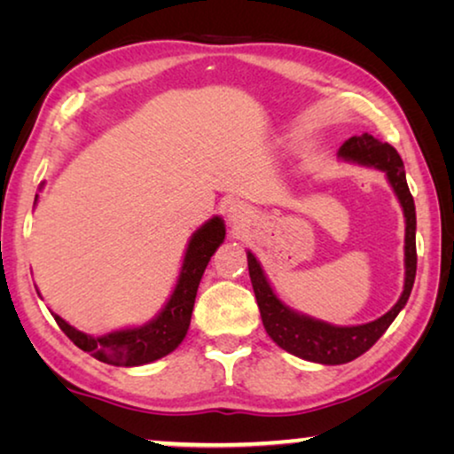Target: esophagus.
Wrapping results in <instances>:
<instances>
[{
    "mask_svg": "<svg viewBox=\"0 0 454 454\" xmlns=\"http://www.w3.org/2000/svg\"><path fill=\"white\" fill-rule=\"evenodd\" d=\"M229 216H231V221H239L241 219V213H239V210L231 208V210H229Z\"/></svg>",
    "mask_w": 454,
    "mask_h": 454,
    "instance_id": "obj_1",
    "label": "esophagus"
}]
</instances>
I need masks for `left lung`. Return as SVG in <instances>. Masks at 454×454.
Returning <instances> with one entry per match:
<instances>
[{
	"mask_svg": "<svg viewBox=\"0 0 454 454\" xmlns=\"http://www.w3.org/2000/svg\"><path fill=\"white\" fill-rule=\"evenodd\" d=\"M339 157L345 160H356L359 165L376 167V169L387 173L388 182L393 185L396 198H399L407 225L405 287H403L399 301L387 314L374 322H368V325L333 326L328 322L297 314L285 306L275 295V291L270 289L256 256L252 252H247V269H250L254 295H256L260 316H262V325L266 333H269V337L281 349L294 353V356L301 359H308V362L325 365L353 362V359L368 351L387 333V328L393 325L396 314L405 308L413 289L415 270H418V252H415V204L411 192H409L405 167H403L399 153L388 142H380L374 136L362 134L351 136L349 140H345V145L339 148Z\"/></svg>",
	"mask_w": 454,
	"mask_h": 454,
	"instance_id": "left-lung-1",
	"label": "left lung"
}]
</instances>
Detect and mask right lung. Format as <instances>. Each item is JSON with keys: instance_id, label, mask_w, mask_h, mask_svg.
Segmentation results:
<instances>
[{"instance_id": "obj_1", "label": "right lung", "mask_w": 454, "mask_h": 454, "mask_svg": "<svg viewBox=\"0 0 454 454\" xmlns=\"http://www.w3.org/2000/svg\"><path fill=\"white\" fill-rule=\"evenodd\" d=\"M223 239H225V223L219 216H213L192 235L182 272H179L169 301L160 309L157 318L146 322L145 326L115 331L103 334V337H90V334L76 331L64 318L51 312L53 318L74 345L95 356L98 362L132 368V365L151 364L154 359L165 357L182 343L188 333L198 285H200L210 256L223 244Z\"/></svg>"}]
</instances>
